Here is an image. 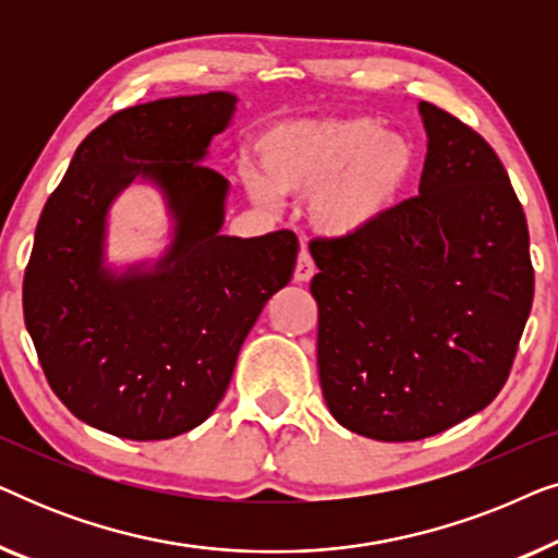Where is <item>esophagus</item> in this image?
<instances>
[{"mask_svg": "<svg viewBox=\"0 0 558 558\" xmlns=\"http://www.w3.org/2000/svg\"><path fill=\"white\" fill-rule=\"evenodd\" d=\"M312 277H315V262H312L310 251H300V258H296V266H294V281H300V284H304V281H310Z\"/></svg>", "mask_w": 558, "mask_h": 558, "instance_id": "1", "label": "esophagus"}]
</instances>
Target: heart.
Listing matches in <instances>:
<instances>
[{"label":"heart","mask_w":558,"mask_h":558,"mask_svg":"<svg viewBox=\"0 0 558 558\" xmlns=\"http://www.w3.org/2000/svg\"><path fill=\"white\" fill-rule=\"evenodd\" d=\"M258 201L310 197V220L330 239H355L384 220L416 172L411 140L371 117L292 119L256 142Z\"/></svg>","instance_id":"obj_1"}]
</instances>
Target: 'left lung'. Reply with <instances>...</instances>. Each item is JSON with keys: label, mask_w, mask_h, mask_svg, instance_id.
<instances>
[{"label": "left lung", "mask_w": 558, "mask_h": 558, "mask_svg": "<svg viewBox=\"0 0 558 558\" xmlns=\"http://www.w3.org/2000/svg\"><path fill=\"white\" fill-rule=\"evenodd\" d=\"M418 195L355 239H312L317 368L330 414L416 441L483 411L513 368L533 302L529 226L475 129L418 104Z\"/></svg>", "instance_id": "obj_1"}]
</instances>
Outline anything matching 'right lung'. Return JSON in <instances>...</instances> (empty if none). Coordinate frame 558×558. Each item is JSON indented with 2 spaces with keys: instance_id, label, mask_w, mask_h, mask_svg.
<instances>
[{
  "instance_id": "add662e5",
  "label": "right lung",
  "mask_w": 558,
  "mask_h": 558,
  "mask_svg": "<svg viewBox=\"0 0 558 558\" xmlns=\"http://www.w3.org/2000/svg\"><path fill=\"white\" fill-rule=\"evenodd\" d=\"M233 106L213 90L117 111L43 208L22 284L27 332L58 399L113 437L170 439L203 424L264 304L292 279V231L220 235L228 182L201 159ZM136 177L166 190L175 241L155 272L111 278L105 210Z\"/></svg>"
}]
</instances>
